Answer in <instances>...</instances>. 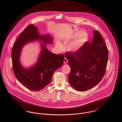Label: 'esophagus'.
<instances>
[{"label": "esophagus", "instance_id": "obj_1", "mask_svg": "<svg viewBox=\"0 0 122 122\" xmlns=\"http://www.w3.org/2000/svg\"><path fill=\"white\" fill-rule=\"evenodd\" d=\"M68 60L66 58H65L64 59V63L65 64H66L67 63Z\"/></svg>", "mask_w": 122, "mask_h": 122}]
</instances>
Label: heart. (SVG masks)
<instances>
[{
    "label": "heart",
    "instance_id": "1",
    "mask_svg": "<svg viewBox=\"0 0 122 122\" xmlns=\"http://www.w3.org/2000/svg\"><path fill=\"white\" fill-rule=\"evenodd\" d=\"M75 36L78 37L73 40L70 41L67 45L66 48L68 51L71 52L78 51L89 40V36L83 31H80L77 32ZM56 47L59 49H61L63 48V45L60 41H56Z\"/></svg>",
    "mask_w": 122,
    "mask_h": 122
}]
</instances>
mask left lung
<instances>
[{"label":"left lung","mask_w":122,"mask_h":122,"mask_svg":"<svg viewBox=\"0 0 122 122\" xmlns=\"http://www.w3.org/2000/svg\"><path fill=\"white\" fill-rule=\"evenodd\" d=\"M94 38L77 52L66 53L71 67L68 80L74 88L79 91L91 89L102 79L108 60V51L98 31H93Z\"/></svg>","instance_id":"8db88e82"}]
</instances>
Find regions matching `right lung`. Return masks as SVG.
<instances>
[{
  "instance_id": "add662e5",
  "label": "right lung",
  "mask_w": 122,
  "mask_h": 122,
  "mask_svg": "<svg viewBox=\"0 0 122 122\" xmlns=\"http://www.w3.org/2000/svg\"><path fill=\"white\" fill-rule=\"evenodd\" d=\"M53 38L50 35H39L37 27L29 25L19 35L12 50V59L14 74L22 85L28 89L39 91L51 81L55 71L63 66L64 56L53 54L46 48V44H51ZM41 41L42 50L38 62L28 68L22 67L20 55L23 47L31 41Z\"/></svg>"
}]
</instances>
